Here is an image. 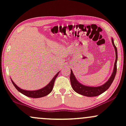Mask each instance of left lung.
<instances>
[{
    "label": "left lung",
    "mask_w": 126,
    "mask_h": 126,
    "mask_svg": "<svg viewBox=\"0 0 126 126\" xmlns=\"http://www.w3.org/2000/svg\"><path fill=\"white\" fill-rule=\"evenodd\" d=\"M111 42L113 43V46L115 48L116 51V61L114 63V70H113V73L110 77L108 81H107L105 84L101 86L98 87H89V86H84L80 83L78 80H76L75 76L73 75V73L71 70L70 76V79L71 84H72V88L76 93H78L80 94L85 96L87 97H95L98 95L101 94L103 93H104L105 91H106L107 89L110 87L111 86V83H113L114 80L115 76H116V72H117V47L114 45V42H113V39H111Z\"/></svg>",
    "instance_id": "obj_1"
}]
</instances>
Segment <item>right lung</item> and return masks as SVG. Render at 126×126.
<instances>
[{"mask_svg":"<svg viewBox=\"0 0 126 126\" xmlns=\"http://www.w3.org/2000/svg\"><path fill=\"white\" fill-rule=\"evenodd\" d=\"M59 72L57 73L56 75H55V76L54 77L53 79L51 80V81L46 86H45V87L42 88V89H40V90H37L35 91H28V90H25L21 89L20 88H19L17 85L15 84V83L12 81V82L13 83V84L14 86L16 87V89L19 91V92H20L21 93H22L23 94L25 95V96L29 97L32 98H39V97H42L46 96L48 94L53 90V87L54 81H55L56 79L57 76H58Z\"/></svg>","mask_w":126,"mask_h":126,"instance_id":"obj_1","label":"right lung"}]
</instances>
